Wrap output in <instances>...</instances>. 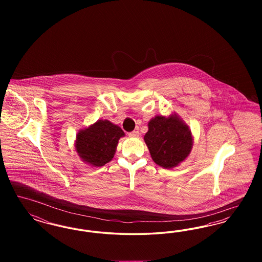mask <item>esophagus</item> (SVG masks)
<instances>
[{
  "label": "esophagus",
  "mask_w": 262,
  "mask_h": 262,
  "mask_svg": "<svg viewBox=\"0 0 262 262\" xmlns=\"http://www.w3.org/2000/svg\"><path fill=\"white\" fill-rule=\"evenodd\" d=\"M128 137H139V133H138V130H134V132H132V133H129L128 134Z\"/></svg>",
  "instance_id": "esophagus-1"
}]
</instances>
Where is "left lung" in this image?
Masks as SVG:
<instances>
[{
	"label": "left lung",
	"mask_w": 262,
	"mask_h": 262,
	"mask_svg": "<svg viewBox=\"0 0 262 262\" xmlns=\"http://www.w3.org/2000/svg\"><path fill=\"white\" fill-rule=\"evenodd\" d=\"M144 141L153 161L165 169L184 161L192 147L190 130L177 116H156L150 120Z\"/></svg>",
	"instance_id": "left-lung-1"
}]
</instances>
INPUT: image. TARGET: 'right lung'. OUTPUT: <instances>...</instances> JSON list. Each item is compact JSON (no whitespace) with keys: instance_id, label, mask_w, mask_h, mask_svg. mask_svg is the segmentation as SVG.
Instances as JSON below:
<instances>
[{"instance_id":"add662e5","label":"right lung","mask_w":262,"mask_h":262,"mask_svg":"<svg viewBox=\"0 0 262 262\" xmlns=\"http://www.w3.org/2000/svg\"><path fill=\"white\" fill-rule=\"evenodd\" d=\"M123 129L108 120H99L76 136L75 149L80 158L94 167L104 166L114 157Z\"/></svg>"}]
</instances>
